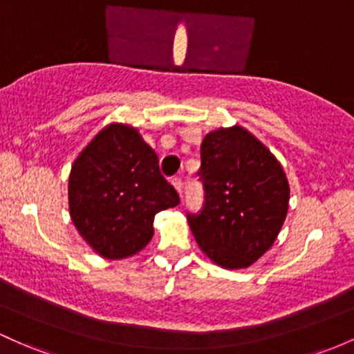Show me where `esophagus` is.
Segmentation results:
<instances>
[{
	"label": "esophagus",
	"instance_id": "34e87169",
	"mask_svg": "<svg viewBox=\"0 0 354 354\" xmlns=\"http://www.w3.org/2000/svg\"><path fill=\"white\" fill-rule=\"evenodd\" d=\"M171 185L174 186V189H176L178 193H180L181 195V188H183V183H181V178H173V180H171Z\"/></svg>",
	"mask_w": 354,
	"mask_h": 354
}]
</instances>
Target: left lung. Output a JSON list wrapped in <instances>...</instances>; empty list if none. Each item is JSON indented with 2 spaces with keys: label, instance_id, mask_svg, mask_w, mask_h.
Listing matches in <instances>:
<instances>
[{
  "label": "left lung",
  "instance_id": "8db88e82",
  "mask_svg": "<svg viewBox=\"0 0 354 354\" xmlns=\"http://www.w3.org/2000/svg\"><path fill=\"white\" fill-rule=\"evenodd\" d=\"M205 203L188 223L216 266L247 269L277 239L289 208V181L281 162L240 126L220 127L201 142Z\"/></svg>",
  "mask_w": 354,
  "mask_h": 354
}]
</instances>
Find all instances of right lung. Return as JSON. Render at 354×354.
<instances>
[{"label":"right lung","mask_w":354,"mask_h":354,"mask_svg":"<svg viewBox=\"0 0 354 354\" xmlns=\"http://www.w3.org/2000/svg\"><path fill=\"white\" fill-rule=\"evenodd\" d=\"M139 131L109 124L72 165L68 208L73 225L100 257L126 259L153 239L154 215L180 203Z\"/></svg>","instance_id":"obj_1"}]
</instances>
